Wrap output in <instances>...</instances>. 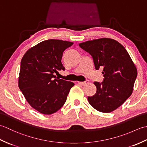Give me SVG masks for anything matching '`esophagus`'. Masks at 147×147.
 Here are the masks:
<instances>
[{"label": "esophagus", "instance_id": "1", "mask_svg": "<svg viewBox=\"0 0 147 147\" xmlns=\"http://www.w3.org/2000/svg\"><path fill=\"white\" fill-rule=\"evenodd\" d=\"M89 83V82L88 81H85V82H78V84H80V85H85V84H87V83Z\"/></svg>", "mask_w": 147, "mask_h": 147}]
</instances>
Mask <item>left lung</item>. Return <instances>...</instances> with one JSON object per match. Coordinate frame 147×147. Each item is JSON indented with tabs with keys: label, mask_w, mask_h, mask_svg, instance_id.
Returning <instances> with one entry per match:
<instances>
[{
	"label": "left lung",
	"mask_w": 147,
	"mask_h": 147,
	"mask_svg": "<svg viewBox=\"0 0 147 147\" xmlns=\"http://www.w3.org/2000/svg\"><path fill=\"white\" fill-rule=\"evenodd\" d=\"M92 55L95 67H103L102 83L94 82L96 92L88 100L96 111H114L124 104L133 91L137 69L126 49L116 40L101 38L79 44Z\"/></svg>",
	"instance_id": "left-lung-1"
}]
</instances>
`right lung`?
Wrapping results in <instances>:
<instances>
[{
  "label": "right lung",
  "instance_id": "obj_1",
  "mask_svg": "<svg viewBox=\"0 0 147 147\" xmlns=\"http://www.w3.org/2000/svg\"><path fill=\"white\" fill-rule=\"evenodd\" d=\"M73 44L61 40H45L28 50L21 59L19 88L28 104L40 113L50 115L58 111L74 85L54 75L64 70L62 54Z\"/></svg>",
  "mask_w": 147,
  "mask_h": 147
}]
</instances>
